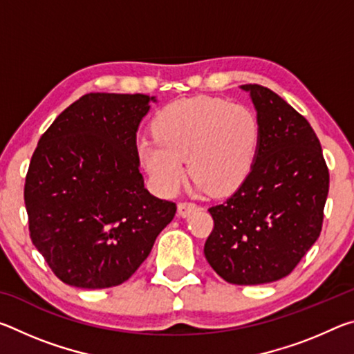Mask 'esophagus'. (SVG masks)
I'll return each mask as SVG.
<instances>
[{
	"mask_svg": "<svg viewBox=\"0 0 354 354\" xmlns=\"http://www.w3.org/2000/svg\"><path fill=\"white\" fill-rule=\"evenodd\" d=\"M198 206H196V203H192V201H181L178 205V214L181 215V217H187L192 212H195Z\"/></svg>",
	"mask_w": 354,
	"mask_h": 354,
	"instance_id": "34e87169",
	"label": "esophagus"
}]
</instances>
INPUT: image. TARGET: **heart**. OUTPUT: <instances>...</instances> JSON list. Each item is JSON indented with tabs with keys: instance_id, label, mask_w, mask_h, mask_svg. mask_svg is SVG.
I'll list each match as a JSON object with an SVG mask.
<instances>
[{
	"instance_id": "heart-1",
	"label": "heart",
	"mask_w": 354,
	"mask_h": 354,
	"mask_svg": "<svg viewBox=\"0 0 354 354\" xmlns=\"http://www.w3.org/2000/svg\"><path fill=\"white\" fill-rule=\"evenodd\" d=\"M154 137L137 142V158L162 194H175L189 173L198 189L226 195L250 175L261 142L256 113L220 98L179 100L151 124Z\"/></svg>"
}]
</instances>
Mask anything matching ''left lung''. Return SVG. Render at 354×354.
Returning a JSON list of instances; mask_svg holds the SVG:
<instances>
[{
  "label": "left lung",
  "instance_id": "1",
  "mask_svg": "<svg viewBox=\"0 0 354 354\" xmlns=\"http://www.w3.org/2000/svg\"><path fill=\"white\" fill-rule=\"evenodd\" d=\"M257 111L261 142L250 175L230 198L209 207L214 230L205 256L231 284L287 277L322 232L329 171L313 127L259 84H245Z\"/></svg>",
  "mask_w": 354,
  "mask_h": 354
}]
</instances>
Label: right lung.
<instances>
[{"label":"right lung","instance_id":"1","mask_svg":"<svg viewBox=\"0 0 354 354\" xmlns=\"http://www.w3.org/2000/svg\"><path fill=\"white\" fill-rule=\"evenodd\" d=\"M148 95L87 93L44 136L26 173L29 236L65 284H123L176 214L143 184L136 133Z\"/></svg>","mask_w":354,"mask_h":354}]
</instances>
